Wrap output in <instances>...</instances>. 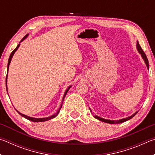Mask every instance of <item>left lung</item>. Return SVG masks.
<instances>
[{"label":"left lung","mask_w":155,"mask_h":155,"mask_svg":"<svg viewBox=\"0 0 155 155\" xmlns=\"http://www.w3.org/2000/svg\"><path fill=\"white\" fill-rule=\"evenodd\" d=\"M137 51H138V52H140V53L141 54V57H142L143 59L144 60V61H145V64H146L147 68H148V69L149 70L148 60V59H147V57H146V55L145 52H144L143 51L142 48H141V46H140V44H139L138 41H137ZM90 110L91 111L90 108ZM137 113H138V111L135 112L134 114H133L132 115H130V116H129V117H126V118H123V119H121V120H106V119L102 118V117H101L97 116V115H94V117H95V118H96V119L99 120H101V121H102V122H106V123H109V124H120V123H122V122H126V121H127V120H128L131 119V118H132V117H134L135 115L137 114Z\"/></svg>","instance_id":"obj_1"}]
</instances>
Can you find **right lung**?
I'll return each instance as SVG.
<instances>
[{
	"label": "right lung",
	"mask_w": 155,
	"mask_h": 155,
	"mask_svg": "<svg viewBox=\"0 0 155 155\" xmlns=\"http://www.w3.org/2000/svg\"><path fill=\"white\" fill-rule=\"evenodd\" d=\"M27 36H28V34H27V35H26L24 37V38H23L22 39V40H21L20 42H21V41H22L23 40H24L25 38H27ZM20 45V44H18V45L17 46L16 48H15L14 50V51H12V53H11V54H10V56H9V60H8V64H7V74H8L9 66L10 62H11V60H12V59L13 56H14V53H15V52L17 51V50H18V48H19ZM7 77H6V89H7ZM70 87H71V86H70V87L67 89L66 91H65V94H64V97H63V100H62V103H63V102H64V98H65V95H66L67 92H68V90H69V89H70ZM62 103H61V107H59V110H58V111H57V112L56 113V114H53V115H52L51 116H50V117H43V118H35V117H32L27 116V115H24V114H21V113H20L19 111H18L16 109H15V110H16V111H18V114H19L20 115H22V117H24L25 118L27 119V120H30V121H32V122H45V121H48V120H51V119H52V118H54V117H55L57 116V115H58L59 112V111H60V109H61V107H62Z\"/></svg>",
	"instance_id": "add662e5"
}]
</instances>
